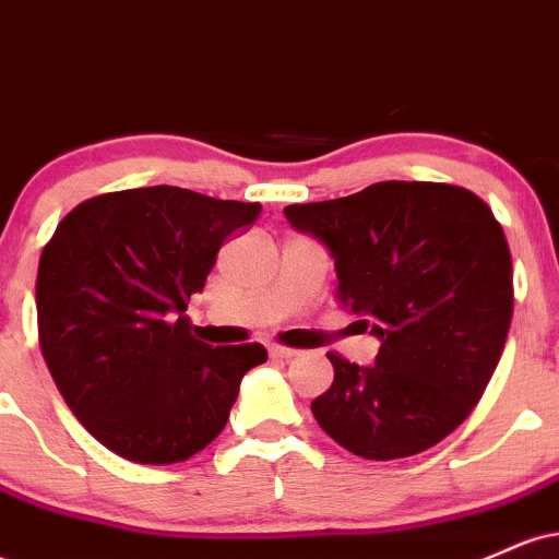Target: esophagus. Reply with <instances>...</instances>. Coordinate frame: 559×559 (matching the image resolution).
I'll use <instances>...</instances> for the list:
<instances>
[{"instance_id": "1", "label": "esophagus", "mask_w": 559, "mask_h": 559, "mask_svg": "<svg viewBox=\"0 0 559 559\" xmlns=\"http://www.w3.org/2000/svg\"><path fill=\"white\" fill-rule=\"evenodd\" d=\"M267 352H271V357H275V360H292V357L299 355V352L292 349V346H281V344H273Z\"/></svg>"}]
</instances>
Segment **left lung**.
<instances>
[{
    "instance_id": "obj_1",
    "label": "left lung",
    "mask_w": 559,
    "mask_h": 559,
    "mask_svg": "<svg viewBox=\"0 0 559 559\" xmlns=\"http://www.w3.org/2000/svg\"><path fill=\"white\" fill-rule=\"evenodd\" d=\"M286 221L331 249L336 301L381 338L376 365L329 352L318 426L365 460L439 444L476 407L512 320V258L484 199L452 183L381 181Z\"/></svg>"
}]
</instances>
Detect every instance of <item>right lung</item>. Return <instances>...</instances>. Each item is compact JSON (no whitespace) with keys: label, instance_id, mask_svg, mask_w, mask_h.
I'll return each mask as SVG.
<instances>
[{"label":"right lung","instance_id":"obj_1","mask_svg":"<svg viewBox=\"0 0 559 559\" xmlns=\"http://www.w3.org/2000/svg\"><path fill=\"white\" fill-rule=\"evenodd\" d=\"M260 202L178 189L110 191L62 217L36 275L38 344L62 400L110 452L189 460L226 428L262 344L210 346L186 318L217 249Z\"/></svg>","mask_w":559,"mask_h":559}]
</instances>
